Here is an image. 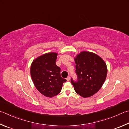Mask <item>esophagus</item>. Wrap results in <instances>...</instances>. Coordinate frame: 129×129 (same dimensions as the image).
<instances>
[{"instance_id": "34e87169", "label": "esophagus", "mask_w": 129, "mask_h": 129, "mask_svg": "<svg viewBox=\"0 0 129 129\" xmlns=\"http://www.w3.org/2000/svg\"><path fill=\"white\" fill-rule=\"evenodd\" d=\"M67 80L68 81H70V77H68L67 78Z\"/></svg>"}]
</instances>
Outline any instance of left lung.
Segmentation results:
<instances>
[{
	"label": "left lung",
	"instance_id": "1",
	"mask_svg": "<svg viewBox=\"0 0 129 129\" xmlns=\"http://www.w3.org/2000/svg\"><path fill=\"white\" fill-rule=\"evenodd\" d=\"M77 80L71 78L76 92L87 98L99 91L103 85L107 74V65L94 53L83 51L74 58Z\"/></svg>",
	"mask_w": 129,
	"mask_h": 129
}]
</instances>
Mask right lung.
Returning <instances> with one entry per match:
<instances>
[{"mask_svg":"<svg viewBox=\"0 0 129 129\" xmlns=\"http://www.w3.org/2000/svg\"><path fill=\"white\" fill-rule=\"evenodd\" d=\"M57 53H45L33 61L30 74L36 88L44 96L52 98L58 95L67 80L60 75V68L56 64Z\"/></svg>","mask_w":129,"mask_h":129,"instance_id":"right-lung-1","label":"right lung"}]
</instances>
